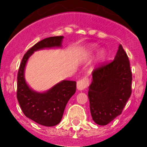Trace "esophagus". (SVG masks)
Segmentation results:
<instances>
[{"instance_id":"34e87169","label":"esophagus","mask_w":147,"mask_h":147,"mask_svg":"<svg viewBox=\"0 0 147 147\" xmlns=\"http://www.w3.org/2000/svg\"><path fill=\"white\" fill-rule=\"evenodd\" d=\"M88 85H89V79L88 77H84L77 82L76 87L79 90H83L88 87Z\"/></svg>"}]
</instances>
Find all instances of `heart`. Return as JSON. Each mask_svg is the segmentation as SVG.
Segmentation results:
<instances>
[{"mask_svg":"<svg viewBox=\"0 0 147 147\" xmlns=\"http://www.w3.org/2000/svg\"><path fill=\"white\" fill-rule=\"evenodd\" d=\"M97 51H98V47H97L96 45H90V47L88 48V53L89 54H93V53L96 52ZM100 57L101 58L105 57V52H104L103 51H101V53H100Z\"/></svg>","mask_w":147,"mask_h":147,"instance_id":"b5f03b06","label":"heart"}]
</instances>
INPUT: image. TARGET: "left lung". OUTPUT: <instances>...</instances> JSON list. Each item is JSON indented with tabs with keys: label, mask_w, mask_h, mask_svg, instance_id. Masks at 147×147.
Listing matches in <instances>:
<instances>
[{
	"label": "left lung",
	"mask_w": 147,
	"mask_h": 147,
	"mask_svg": "<svg viewBox=\"0 0 147 147\" xmlns=\"http://www.w3.org/2000/svg\"><path fill=\"white\" fill-rule=\"evenodd\" d=\"M88 89L93 120L105 126L121 115L132 93V72L127 54L119 45L114 60L93 71Z\"/></svg>",
	"instance_id": "obj_1"
}]
</instances>
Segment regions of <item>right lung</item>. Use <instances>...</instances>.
<instances>
[{"label": "right lung", "instance_id": "obj_1", "mask_svg": "<svg viewBox=\"0 0 147 147\" xmlns=\"http://www.w3.org/2000/svg\"><path fill=\"white\" fill-rule=\"evenodd\" d=\"M63 38V36L48 37L35 44L23 56L18 71L17 98L22 111L27 118L45 127H53L61 121L68 100L76 92V82L62 80L46 91H35L25 80L26 65L34 51L62 47Z\"/></svg>", "mask_w": 147, "mask_h": 147}]
</instances>
